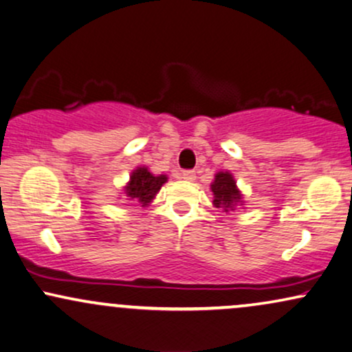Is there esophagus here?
Instances as JSON below:
<instances>
[{
	"instance_id": "esophagus-1",
	"label": "esophagus",
	"mask_w": 352,
	"mask_h": 352,
	"mask_svg": "<svg viewBox=\"0 0 352 352\" xmlns=\"http://www.w3.org/2000/svg\"><path fill=\"white\" fill-rule=\"evenodd\" d=\"M182 179L191 182V180L197 179V173H195V170H184L182 172Z\"/></svg>"
}]
</instances>
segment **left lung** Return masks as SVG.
<instances>
[{
    "label": "left lung",
    "instance_id": "1",
    "mask_svg": "<svg viewBox=\"0 0 352 352\" xmlns=\"http://www.w3.org/2000/svg\"><path fill=\"white\" fill-rule=\"evenodd\" d=\"M211 191L214 195V206L222 208L224 211H229L235 206V203L240 201L242 195L235 186L234 177L229 172H219L214 177V182L211 185Z\"/></svg>",
    "mask_w": 352,
    "mask_h": 352
}]
</instances>
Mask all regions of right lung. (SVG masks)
I'll list each match as a JSON object with an SVG mask.
<instances>
[{
	"mask_svg": "<svg viewBox=\"0 0 352 352\" xmlns=\"http://www.w3.org/2000/svg\"><path fill=\"white\" fill-rule=\"evenodd\" d=\"M166 182V175L154 177L148 168L140 167L133 172L130 184L126 186V195L131 199H138L141 204H148Z\"/></svg>",
	"mask_w": 352,
	"mask_h": 352,
	"instance_id": "add662e5",
	"label": "right lung"
}]
</instances>
